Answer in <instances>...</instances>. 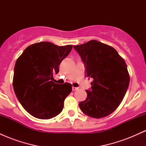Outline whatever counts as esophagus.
<instances>
[{"mask_svg": "<svg viewBox=\"0 0 146 146\" xmlns=\"http://www.w3.org/2000/svg\"><path fill=\"white\" fill-rule=\"evenodd\" d=\"M78 89H79L78 87H74V86L72 87V90H73V91H75V90H77Z\"/></svg>", "mask_w": 146, "mask_h": 146, "instance_id": "1", "label": "esophagus"}]
</instances>
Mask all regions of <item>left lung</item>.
I'll use <instances>...</instances> for the list:
<instances>
[{"label":"left lung","mask_w":146,"mask_h":146,"mask_svg":"<svg viewBox=\"0 0 146 146\" xmlns=\"http://www.w3.org/2000/svg\"><path fill=\"white\" fill-rule=\"evenodd\" d=\"M84 64L85 74L93 78L87 98L80 102L82 111L93 118L108 116L116 110L128 90L130 77L124 60L115 48L98 40L73 46Z\"/></svg>","instance_id":"8db88e82"}]
</instances>
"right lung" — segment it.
<instances>
[{"label":"right lung","instance_id":"add662e5","mask_svg":"<svg viewBox=\"0 0 146 146\" xmlns=\"http://www.w3.org/2000/svg\"><path fill=\"white\" fill-rule=\"evenodd\" d=\"M72 48V45L59 46L41 42L27 47L16 60L13 79L15 94L33 117L48 119L62 110L64 101L71 92V84H60L51 80Z\"/></svg>","mask_w":146,"mask_h":146}]
</instances>
